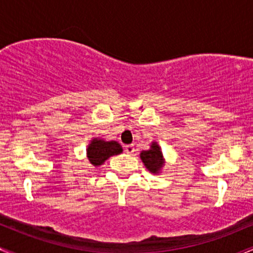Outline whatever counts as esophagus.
Masks as SVG:
<instances>
[{"instance_id":"obj_1","label":"esophagus","mask_w":253,"mask_h":253,"mask_svg":"<svg viewBox=\"0 0 253 253\" xmlns=\"http://www.w3.org/2000/svg\"><path fill=\"white\" fill-rule=\"evenodd\" d=\"M125 152L128 153V155H132V153L134 152V146H133V145H126V146H125Z\"/></svg>"}]
</instances>
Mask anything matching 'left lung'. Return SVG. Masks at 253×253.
Returning a JSON list of instances; mask_svg holds the SVG:
<instances>
[{
	"instance_id": "left-lung-1",
	"label": "left lung",
	"mask_w": 253,
	"mask_h": 253,
	"mask_svg": "<svg viewBox=\"0 0 253 253\" xmlns=\"http://www.w3.org/2000/svg\"><path fill=\"white\" fill-rule=\"evenodd\" d=\"M140 158L146 169L152 173H159V171L164 165L163 153H162L161 147L157 143H152L150 150L141 151Z\"/></svg>"
}]
</instances>
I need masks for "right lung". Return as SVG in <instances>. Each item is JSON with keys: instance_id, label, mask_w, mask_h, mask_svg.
<instances>
[{"instance_id": "add662e5", "label": "right lung", "mask_w": 253, "mask_h": 253, "mask_svg": "<svg viewBox=\"0 0 253 253\" xmlns=\"http://www.w3.org/2000/svg\"><path fill=\"white\" fill-rule=\"evenodd\" d=\"M123 147L118 141H104L102 139L94 138L86 149V157L94 167L102 165L109 157L120 155Z\"/></svg>"}]
</instances>
